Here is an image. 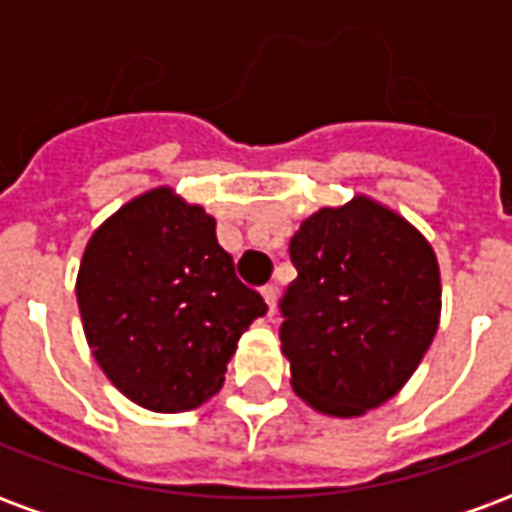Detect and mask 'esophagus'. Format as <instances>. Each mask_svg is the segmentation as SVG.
<instances>
[{"label":"esophagus","instance_id":"34e87169","mask_svg":"<svg viewBox=\"0 0 512 512\" xmlns=\"http://www.w3.org/2000/svg\"><path fill=\"white\" fill-rule=\"evenodd\" d=\"M260 293H263V299H266L268 312H274V304H277V288H274V285H266Z\"/></svg>","mask_w":512,"mask_h":512}]
</instances>
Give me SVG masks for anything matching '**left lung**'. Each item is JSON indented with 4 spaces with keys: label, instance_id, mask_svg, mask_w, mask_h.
Returning a JSON list of instances; mask_svg holds the SVG:
<instances>
[{
    "label": "left lung",
    "instance_id": "left-lung-1",
    "mask_svg": "<svg viewBox=\"0 0 512 512\" xmlns=\"http://www.w3.org/2000/svg\"><path fill=\"white\" fill-rule=\"evenodd\" d=\"M299 271L282 299V354L293 392L329 417H362L406 386L441 315L428 238L356 194L307 216L290 238Z\"/></svg>",
    "mask_w": 512,
    "mask_h": 512
}]
</instances>
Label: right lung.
<instances>
[{
  "instance_id": "add662e5",
  "label": "right lung",
  "mask_w": 512,
  "mask_h": 512,
  "mask_svg": "<svg viewBox=\"0 0 512 512\" xmlns=\"http://www.w3.org/2000/svg\"><path fill=\"white\" fill-rule=\"evenodd\" d=\"M76 301L106 378L158 414L211 400L241 334L266 315L216 241V219L169 186L128 200L90 235Z\"/></svg>"
}]
</instances>
